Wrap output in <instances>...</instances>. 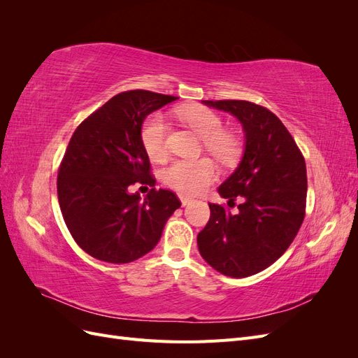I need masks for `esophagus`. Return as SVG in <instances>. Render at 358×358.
Instances as JSON below:
<instances>
[{
	"instance_id": "obj_1",
	"label": "esophagus",
	"mask_w": 358,
	"mask_h": 358,
	"mask_svg": "<svg viewBox=\"0 0 358 358\" xmlns=\"http://www.w3.org/2000/svg\"><path fill=\"white\" fill-rule=\"evenodd\" d=\"M179 200H180L182 206H187V204H189L192 201V199H189L188 196H183V194H179Z\"/></svg>"
}]
</instances>
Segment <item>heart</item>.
<instances>
[{"mask_svg": "<svg viewBox=\"0 0 358 358\" xmlns=\"http://www.w3.org/2000/svg\"><path fill=\"white\" fill-rule=\"evenodd\" d=\"M176 116L201 137L203 148L224 166H233L243 152L242 137L233 129L222 128L221 116L204 106H182ZM169 127L159 113L149 115L140 129L145 152L152 161L167 155ZM216 178V169L209 158L178 159L164 170V179L171 188L185 194L201 192Z\"/></svg>", "mask_w": 358, "mask_h": 358, "instance_id": "b5f03b06", "label": "heart"}]
</instances>
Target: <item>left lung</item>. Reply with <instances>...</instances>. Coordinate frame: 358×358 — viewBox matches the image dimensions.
<instances>
[{
  "label": "left lung",
  "instance_id": "obj_1",
  "mask_svg": "<svg viewBox=\"0 0 358 358\" xmlns=\"http://www.w3.org/2000/svg\"><path fill=\"white\" fill-rule=\"evenodd\" d=\"M239 119L245 150L218 188L222 199L242 200L236 213L209 203L210 218L197 236L204 262L220 273L246 278L272 266L305 220L306 164L294 138L266 107L243 100L203 101Z\"/></svg>",
  "mask_w": 358,
  "mask_h": 358
}]
</instances>
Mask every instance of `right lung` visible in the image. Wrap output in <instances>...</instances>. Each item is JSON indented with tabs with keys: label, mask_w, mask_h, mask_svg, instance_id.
<instances>
[{
	"label": "right lung",
	"mask_w": 358,
	"mask_h": 358,
	"mask_svg": "<svg viewBox=\"0 0 358 358\" xmlns=\"http://www.w3.org/2000/svg\"><path fill=\"white\" fill-rule=\"evenodd\" d=\"M176 96L143 90L115 95L76 128L58 171V200L73 239L100 262L124 264L157 246L180 201L155 185L140 129L149 113Z\"/></svg>",
	"instance_id": "right-lung-1"
}]
</instances>
